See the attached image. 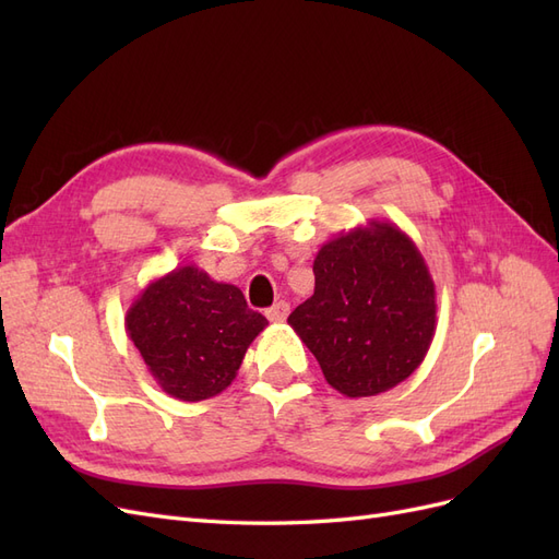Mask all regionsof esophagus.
Listing matches in <instances>:
<instances>
[{"label":"esophagus","instance_id":"obj_1","mask_svg":"<svg viewBox=\"0 0 559 559\" xmlns=\"http://www.w3.org/2000/svg\"><path fill=\"white\" fill-rule=\"evenodd\" d=\"M265 317H267L270 321H277V324H280V321H284L286 317H289V302H286V300L275 302L273 308L265 310Z\"/></svg>","mask_w":559,"mask_h":559}]
</instances>
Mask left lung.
<instances>
[{
    "label": "left lung",
    "instance_id": "obj_1",
    "mask_svg": "<svg viewBox=\"0 0 559 559\" xmlns=\"http://www.w3.org/2000/svg\"><path fill=\"white\" fill-rule=\"evenodd\" d=\"M312 270L314 294L289 324L326 382L361 399L411 378L436 333V286L408 235L370 218L321 247Z\"/></svg>",
    "mask_w": 559,
    "mask_h": 559
}]
</instances>
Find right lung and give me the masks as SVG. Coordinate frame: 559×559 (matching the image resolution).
I'll return each instance as SVG.
<instances>
[{"label":"right lung","mask_w":559,"mask_h":559,"mask_svg":"<svg viewBox=\"0 0 559 559\" xmlns=\"http://www.w3.org/2000/svg\"><path fill=\"white\" fill-rule=\"evenodd\" d=\"M265 326L267 319L249 310L238 286L195 265L148 282L126 314L148 373L165 394L191 403L224 392Z\"/></svg>","instance_id":"obj_1"}]
</instances>
